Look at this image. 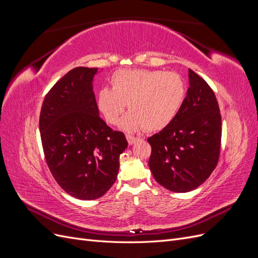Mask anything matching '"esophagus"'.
Listing matches in <instances>:
<instances>
[{
  "instance_id": "1",
  "label": "esophagus",
  "mask_w": 258,
  "mask_h": 258,
  "mask_svg": "<svg viewBox=\"0 0 258 258\" xmlns=\"http://www.w3.org/2000/svg\"><path fill=\"white\" fill-rule=\"evenodd\" d=\"M126 138H127V141L130 145H132L137 141V140H139V138H137L135 136H131V135H126Z\"/></svg>"
}]
</instances>
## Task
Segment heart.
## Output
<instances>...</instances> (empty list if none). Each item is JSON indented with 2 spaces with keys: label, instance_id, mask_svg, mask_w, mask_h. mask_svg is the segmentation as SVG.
<instances>
[{
  "label": "heart",
  "instance_id": "heart-1",
  "mask_svg": "<svg viewBox=\"0 0 258 258\" xmlns=\"http://www.w3.org/2000/svg\"><path fill=\"white\" fill-rule=\"evenodd\" d=\"M111 86L98 92V107L108 123L116 124L127 103L131 112L121 120V127L128 131L166 128L186 96L182 76L161 70H120L112 75Z\"/></svg>",
  "mask_w": 258,
  "mask_h": 258
}]
</instances>
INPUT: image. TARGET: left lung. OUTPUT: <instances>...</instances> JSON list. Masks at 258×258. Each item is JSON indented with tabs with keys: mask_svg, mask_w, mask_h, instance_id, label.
<instances>
[{
	"mask_svg": "<svg viewBox=\"0 0 258 258\" xmlns=\"http://www.w3.org/2000/svg\"><path fill=\"white\" fill-rule=\"evenodd\" d=\"M189 88L173 121L147 139L148 166L161 186L175 192L197 188L213 172L221 151L222 117L208 83L188 70Z\"/></svg>",
	"mask_w": 258,
	"mask_h": 258,
	"instance_id": "left-lung-1",
	"label": "left lung"
}]
</instances>
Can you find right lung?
<instances>
[{
  "mask_svg": "<svg viewBox=\"0 0 258 258\" xmlns=\"http://www.w3.org/2000/svg\"><path fill=\"white\" fill-rule=\"evenodd\" d=\"M98 68L68 72L45 96L40 132L46 163L59 186L82 200L100 198L115 183L128 142L99 116L92 80Z\"/></svg>",
  "mask_w": 258,
  "mask_h": 258,
  "instance_id": "add662e5",
  "label": "right lung"
}]
</instances>
